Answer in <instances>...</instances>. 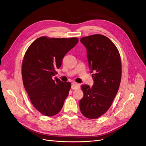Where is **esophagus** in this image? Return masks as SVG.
<instances>
[{"mask_svg": "<svg viewBox=\"0 0 146 146\" xmlns=\"http://www.w3.org/2000/svg\"><path fill=\"white\" fill-rule=\"evenodd\" d=\"M80 84H77V83H76L75 82H73L72 83V90H77V89L80 88Z\"/></svg>", "mask_w": 146, "mask_h": 146, "instance_id": "34e87169", "label": "esophagus"}]
</instances>
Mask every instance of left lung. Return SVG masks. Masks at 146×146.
<instances>
[{"instance_id":"obj_1","label":"left lung","mask_w":146,"mask_h":146,"mask_svg":"<svg viewBox=\"0 0 146 146\" xmlns=\"http://www.w3.org/2000/svg\"><path fill=\"white\" fill-rule=\"evenodd\" d=\"M80 41L87 49L94 83L92 87L81 86L84 96L80 109L84 117L94 119L109 110L117 95L121 79V57L115 44L103 35L84 37Z\"/></svg>"}]
</instances>
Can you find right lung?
Segmentation results:
<instances>
[{
    "instance_id": "add662e5",
    "label": "right lung",
    "mask_w": 146,
    "mask_h": 146,
    "mask_svg": "<svg viewBox=\"0 0 146 146\" xmlns=\"http://www.w3.org/2000/svg\"><path fill=\"white\" fill-rule=\"evenodd\" d=\"M78 42L77 37L37 38L27 49L22 64V77L25 89L35 109L51 117L58 114L71 88L52 77L58 73L65 55Z\"/></svg>"
}]
</instances>
